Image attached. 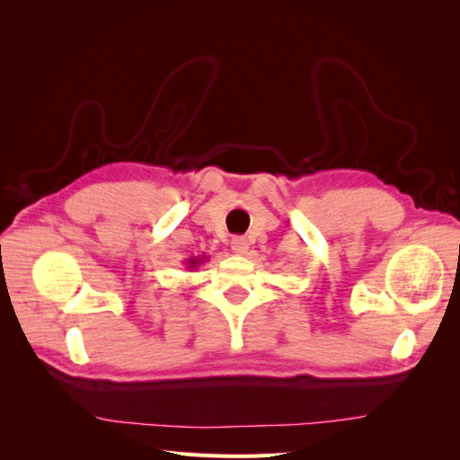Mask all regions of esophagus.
I'll return each mask as SVG.
<instances>
[{
  "instance_id": "34e87169",
  "label": "esophagus",
  "mask_w": 460,
  "mask_h": 460,
  "mask_svg": "<svg viewBox=\"0 0 460 460\" xmlns=\"http://www.w3.org/2000/svg\"><path fill=\"white\" fill-rule=\"evenodd\" d=\"M230 247L235 255H245L249 249V242L245 238H242V235H235V238H232V242H230Z\"/></svg>"
}]
</instances>
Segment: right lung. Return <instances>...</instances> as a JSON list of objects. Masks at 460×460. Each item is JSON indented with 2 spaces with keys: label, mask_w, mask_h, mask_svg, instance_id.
<instances>
[{
  "label": "right lung",
  "mask_w": 460,
  "mask_h": 460,
  "mask_svg": "<svg viewBox=\"0 0 460 460\" xmlns=\"http://www.w3.org/2000/svg\"><path fill=\"white\" fill-rule=\"evenodd\" d=\"M207 257L205 255H201V257H190L188 261H186V269H198V264H201L203 261H205Z\"/></svg>",
  "instance_id": "1"
}]
</instances>
